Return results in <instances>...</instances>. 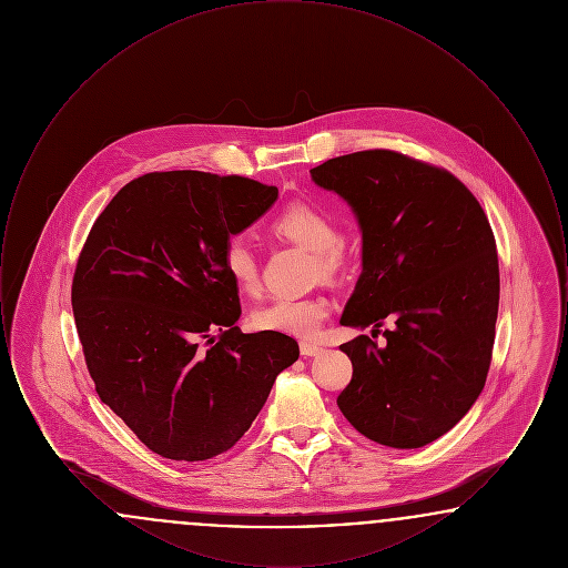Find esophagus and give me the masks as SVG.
Masks as SVG:
<instances>
[{
  "mask_svg": "<svg viewBox=\"0 0 568 568\" xmlns=\"http://www.w3.org/2000/svg\"><path fill=\"white\" fill-rule=\"evenodd\" d=\"M322 352H324V347L317 345V343H300V353L304 357H313V355H320Z\"/></svg>",
  "mask_w": 568,
  "mask_h": 568,
  "instance_id": "1",
  "label": "esophagus"
}]
</instances>
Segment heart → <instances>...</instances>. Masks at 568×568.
Segmentation results:
<instances>
[{
  "mask_svg": "<svg viewBox=\"0 0 568 568\" xmlns=\"http://www.w3.org/2000/svg\"><path fill=\"white\" fill-rule=\"evenodd\" d=\"M274 236L297 244L313 253L315 276H338L349 264V253L341 243L338 223L332 213L313 202H292L271 221ZM223 266L232 283L243 294L260 290L257 253L246 236H232L223 248ZM329 313V302L322 294L302 297H272L255 306L248 324L262 332H281L300 338L315 336Z\"/></svg>",
  "mask_w": 568,
  "mask_h": 568,
  "instance_id": "b5f03b06",
  "label": "heart"
}]
</instances>
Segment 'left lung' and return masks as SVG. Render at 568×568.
Listing matches in <instances>:
<instances>
[{
	"mask_svg": "<svg viewBox=\"0 0 568 568\" xmlns=\"http://www.w3.org/2000/svg\"><path fill=\"white\" fill-rule=\"evenodd\" d=\"M352 204L362 274L341 324L385 318L381 348L362 334L341 349L353 375L336 405L366 438L417 449L449 433L479 398L491 362L500 274L494 232L449 170L371 149L311 170Z\"/></svg>",
	"mask_w": 568,
	"mask_h": 568,
	"instance_id": "8db88e82",
	"label": "left lung"
}]
</instances>
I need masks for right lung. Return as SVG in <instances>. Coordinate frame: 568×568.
<instances>
[{"instance_id":"1","label":"right lung","mask_w":568,"mask_h":568,"mask_svg":"<svg viewBox=\"0 0 568 568\" xmlns=\"http://www.w3.org/2000/svg\"><path fill=\"white\" fill-rule=\"evenodd\" d=\"M276 195L236 174L151 172L110 200L82 244L72 308L87 371L102 403L163 458L232 449L300 355L287 334L241 332L239 287L223 266L230 236Z\"/></svg>"}]
</instances>
